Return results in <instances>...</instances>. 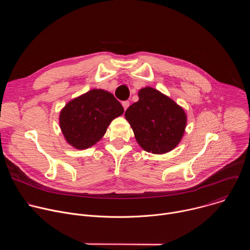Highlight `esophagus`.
<instances>
[{"instance_id":"obj_1","label":"esophagus","mask_w":250,"mask_h":250,"mask_svg":"<svg viewBox=\"0 0 250 250\" xmlns=\"http://www.w3.org/2000/svg\"><path fill=\"white\" fill-rule=\"evenodd\" d=\"M122 104H123V106H124V109L126 110V109L128 108V105H129V102H128V101H124V102L122 103Z\"/></svg>"}]
</instances>
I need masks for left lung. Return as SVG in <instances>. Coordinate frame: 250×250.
Returning <instances> with one entry per match:
<instances>
[{
	"label": "left lung",
	"instance_id": "obj_1",
	"mask_svg": "<svg viewBox=\"0 0 250 250\" xmlns=\"http://www.w3.org/2000/svg\"><path fill=\"white\" fill-rule=\"evenodd\" d=\"M138 101L125 111L137 144L153 154H164L181 141L187 116L182 106L156 89L139 90Z\"/></svg>",
	"mask_w": 250,
	"mask_h": 250
}]
</instances>
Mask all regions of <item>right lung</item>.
<instances>
[{
    "mask_svg": "<svg viewBox=\"0 0 250 250\" xmlns=\"http://www.w3.org/2000/svg\"><path fill=\"white\" fill-rule=\"evenodd\" d=\"M123 114V105L113 94L93 89L65 104L59 125L68 144L81 150L96 145L112 121Z\"/></svg>",
    "mask_w": 250,
    "mask_h": 250,
    "instance_id": "right-lung-1",
    "label": "right lung"
}]
</instances>
